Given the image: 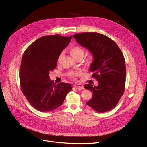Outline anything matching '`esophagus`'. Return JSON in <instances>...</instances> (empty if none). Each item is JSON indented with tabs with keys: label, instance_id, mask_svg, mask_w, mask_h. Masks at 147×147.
I'll return each instance as SVG.
<instances>
[{
	"label": "esophagus",
	"instance_id": "1",
	"mask_svg": "<svg viewBox=\"0 0 147 147\" xmlns=\"http://www.w3.org/2000/svg\"><path fill=\"white\" fill-rule=\"evenodd\" d=\"M77 89H79V90H81V89H84V86L81 83H79V84H74V86Z\"/></svg>",
	"mask_w": 147,
	"mask_h": 147
}]
</instances>
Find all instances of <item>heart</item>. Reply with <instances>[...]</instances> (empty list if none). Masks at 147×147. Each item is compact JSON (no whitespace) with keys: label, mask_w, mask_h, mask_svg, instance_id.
<instances>
[{"label":"heart","mask_w":147,"mask_h":147,"mask_svg":"<svg viewBox=\"0 0 147 147\" xmlns=\"http://www.w3.org/2000/svg\"><path fill=\"white\" fill-rule=\"evenodd\" d=\"M70 53L71 54V55L75 58H78L79 57H83L84 53H85V51L84 49L82 47V46H74V47L71 48L70 49ZM61 55L59 56V59L61 57ZM82 74V73L79 71V72H75V73H73L70 74L71 78L73 79H75L76 77L77 76H79L80 75Z\"/></svg>","instance_id":"1"}]
</instances>
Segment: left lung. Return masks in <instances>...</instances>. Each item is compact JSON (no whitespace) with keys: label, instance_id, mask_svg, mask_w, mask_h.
<instances>
[{"label":"left lung","instance_id":"left-lung-1","mask_svg":"<svg viewBox=\"0 0 147 147\" xmlns=\"http://www.w3.org/2000/svg\"><path fill=\"white\" fill-rule=\"evenodd\" d=\"M73 37L94 57L90 70L94 73L92 77L98 80V85H84V88L93 94L86 104L99 113L113 109L125 91L126 70L121 50L114 41L100 33H78Z\"/></svg>","mask_w":147,"mask_h":147}]
</instances>
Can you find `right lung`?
Wrapping results in <instances>:
<instances>
[{
    "mask_svg": "<svg viewBox=\"0 0 147 147\" xmlns=\"http://www.w3.org/2000/svg\"><path fill=\"white\" fill-rule=\"evenodd\" d=\"M71 38L72 36H45L31 44L23 54L20 69L21 90L38 111L48 113L57 109L73 88L69 83L55 84L49 76Z\"/></svg>",
    "mask_w": 147,
    "mask_h": 147,
    "instance_id": "obj_1",
    "label": "right lung"
}]
</instances>
